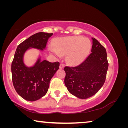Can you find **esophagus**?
I'll list each match as a JSON object with an SVG mask.
<instances>
[{
  "mask_svg": "<svg viewBox=\"0 0 128 128\" xmlns=\"http://www.w3.org/2000/svg\"><path fill=\"white\" fill-rule=\"evenodd\" d=\"M64 66H65L64 64H63V63H61V64H60V68H63L64 67Z\"/></svg>",
  "mask_w": 128,
  "mask_h": 128,
  "instance_id": "esophagus-1",
  "label": "esophagus"
}]
</instances>
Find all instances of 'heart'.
I'll use <instances>...</instances> for the list:
<instances>
[{
	"label": "heart",
	"mask_w": 128,
	"mask_h": 128,
	"mask_svg": "<svg viewBox=\"0 0 128 128\" xmlns=\"http://www.w3.org/2000/svg\"><path fill=\"white\" fill-rule=\"evenodd\" d=\"M54 46L58 53L62 54L69 53L68 60L71 63H78L84 59L89 53L91 42L89 39L81 36H70L57 39ZM54 53L58 54L55 50Z\"/></svg>",
	"instance_id": "1"
}]
</instances>
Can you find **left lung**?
<instances>
[{"label": "left lung", "mask_w": 128, "mask_h": 128, "mask_svg": "<svg viewBox=\"0 0 128 128\" xmlns=\"http://www.w3.org/2000/svg\"><path fill=\"white\" fill-rule=\"evenodd\" d=\"M91 53L82 63L74 66H65L64 83L68 90L80 98L93 96L105 82L108 68L104 47L92 38Z\"/></svg>", "instance_id": "8db88e82"}]
</instances>
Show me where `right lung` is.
Masks as SVG:
<instances>
[{
    "label": "right lung",
    "instance_id": "right-lung-1",
    "mask_svg": "<svg viewBox=\"0 0 128 128\" xmlns=\"http://www.w3.org/2000/svg\"><path fill=\"white\" fill-rule=\"evenodd\" d=\"M53 33L38 32L30 36L17 46L12 63V80L16 92L28 101L39 99L46 94L50 81L58 70L60 62H50L39 59L35 66L28 68L22 58L25 52L30 48L43 50Z\"/></svg>",
    "mask_w": 128,
    "mask_h": 128
}]
</instances>
